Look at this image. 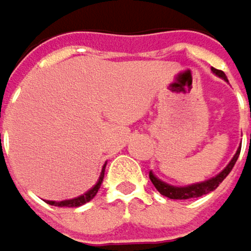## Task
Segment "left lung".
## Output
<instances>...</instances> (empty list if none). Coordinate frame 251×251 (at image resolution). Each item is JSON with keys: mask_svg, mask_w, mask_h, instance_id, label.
Here are the masks:
<instances>
[{"mask_svg": "<svg viewBox=\"0 0 251 251\" xmlns=\"http://www.w3.org/2000/svg\"><path fill=\"white\" fill-rule=\"evenodd\" d=\"M212 71L216 75V76H220L223 77L224 80H227L226 75H224V71L221 70H216V68H212ZM239 152H241V149L236 151V154L233 155V158L230 160V163L227 164V166L216 175L213 178H210V180L207 181H202V183H197V184H190V186H184V187H176V186H171L168 183H164L161 180H158V178L152 174V172H149V178H151V181H152V184L155 186V189L158 190V192L164 197H168L171 200H189V198H198V197H202V195H206L209 192H213V190L218 187L224 178L230 174V171L233 169L235 166V163L239 157Z\"/></svg>", "mask_w": 251, "mask_h": 251, "instance_id": "8db88e82", "label": "left lung"}]
</instances>
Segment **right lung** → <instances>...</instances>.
<instances>
[{"label":"right lung","mask_w":251,"mask_h":251,"mask_svg":"<svg viewBox=\"0 0 251 251\" xmlns=\"http://www.w3.org/2000/svg\"><path fill=\"white\" fill-rule=\"evenodd\" d=\"M103 175H105V166H103V169H102V172H100V176H99L97 183L88 190L87 194H83V195H80V197H77V198H73V200H65V201H49V204H50V206H57V207H79V206H82V204L91 201V200L96 197V194L99 192V189H100V184H102V181H103Z\"/></svg>","instance_id":"right-lung-1"}]
</instances>
